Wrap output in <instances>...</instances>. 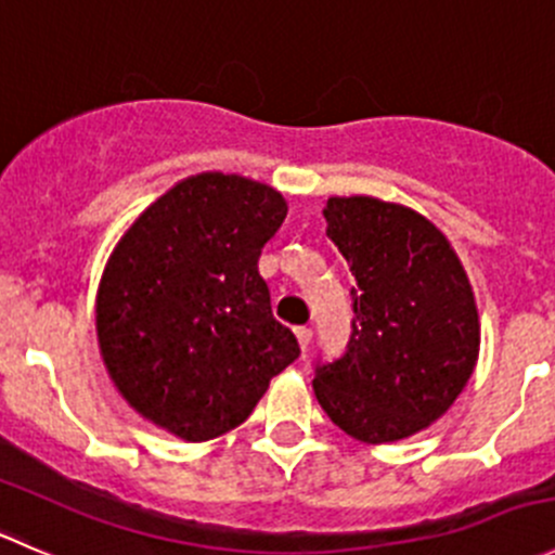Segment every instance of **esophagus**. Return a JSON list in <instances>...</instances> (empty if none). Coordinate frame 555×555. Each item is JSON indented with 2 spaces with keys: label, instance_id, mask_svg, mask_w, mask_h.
<instances>
[{
  "label": "esophagus",
  "instance_id": "obj_1",
  "mask_svg": "<svg viewBox=\"0 0 555 555\" xmlns=\"http://www.w3.org/2000/svg\"><path fill=\"white\" fill-rule=\"evenodd\" d=\"M296 339H299V348L307 350V345H310V339H312V328L310 326H299V328H296Z\"/></svg>",
  "mask_w": 555,
  "mask_h": 555
}]
</instances>
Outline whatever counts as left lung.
Listing matches in <instances>:
<instances>
[{"label": "left lung", "instance_id": "8db88e82", "mask_svg": "<svg viewBox=\"0 0 555 555\" xmlns=\"http://www.w3.org/2000/svg\"><path fill=\"white\" fill-rule=\"evenodd\" d=\"M326 234L356 275L353 334L318 366L323 413L370 446L429 429L451 410L480 353L475 291L451 240L413 207L332 196Z\"/></svg>", "mask_w": 555, "mask_h": 555}]
</instances>
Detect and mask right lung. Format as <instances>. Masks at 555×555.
<instances>
[{
  "label": "right lung",
  "mask_w": 555,
  "mask_h": 555,
  "mask_svg": "<svg viewBox=\"0 0 555 555\" xmlns=\"http://www.w3.org/2000/svg\"><path fill=\"white\" fill-rule=\"evenodd\" d=\"M288 205L243 175L175 183L120 234L93 323L104 370L134 413L185 442L243 424L299 356L259 275Z\"/></svg>",
  "instance_id": "1"
}]
</instances>
